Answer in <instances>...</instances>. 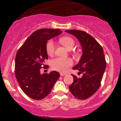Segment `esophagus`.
<instances>
[{
	"label": "esophagus",
	"instance_id": "34e87169",
	"mask_svg": "<svg viewBox=\"0 0 121 121\" xmlns=\"http://www.w3.org/2000/svg\"><path fill=\"white\" fill-rule=\"evenodd\" d=\"M60 74L61 76H66V73H60Z\"/></svg>",
	"mask_w": 121,
	"mask_h": 121
}]
</instances>
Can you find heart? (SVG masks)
<instances>
[{
	"instance_id": "b5f03b06",
	"label": "heart",
	"mask_w": 121,
	"mask_h": 121,
	"mask_svg": "<svg viewBox=\"0 0 121 121\" xmlns=\"http://www.w3.org/2000/svg\"><path fill=\"white\" fill-rule=\"evenodd\" d=\"M60 42L68 50L73 49L75 45L74 39L70 36L61 37L60 39ZM45 49L48 56H52L54 55L55 46L54 42L52 40H49L47 43ZM72 64H73V61L69 58L57 57L53 59L51 62L52 68L53 70L60 72H66Z\"/></svg>"
}]
</instances>
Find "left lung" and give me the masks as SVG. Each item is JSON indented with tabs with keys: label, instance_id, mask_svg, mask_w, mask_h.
<instances>
[{
	"label": "left lung",
	"instance_id": "obj_1",
	"mask_svg": "<svg viewBox=\"0 0 121 121\" xmlns=\"http://www.w3.org/2000/svg\"><path fill=\"white\" fill-rule=\"evenodd\" d=\"M65 32L78 39L83 52L78 64L73 68L83 75L81 78H78L72 74L73 82L69 86V89L76 98L87 99L93 95L101 85L106 66L103 48L93 37L85 32L76 30Z\"/></svg>",
	"mask_w": 121,
	"mask_h": 121
}]
</instances>
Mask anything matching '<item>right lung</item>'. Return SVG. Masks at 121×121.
<instances>
[{"mask_svg": "<svg viewBox=\"0 0 121 121\" xmlns=\"http://www.w3.org/2000/svg\"><path fill=\"white\" fill-rule=\"evenodd\" d=\"M59 29L43 28L34 32L19 48L15 57V73L19 85L27 96L42 99L52 91L60 73L56 71L40 74L48 59L45 46L48 40L61 34Z\"/></svg>", "mask_w": 121, "mask_h": 121, "instance_id": "add662e5", "label": "right lung"}]
</instances>
